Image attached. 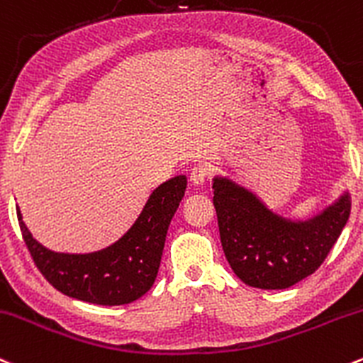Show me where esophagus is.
Returning <instances> with one entry per match:
<instances>
[{"label": "esophagus", "mask_w": 363, "mask_h": 363, "mask_svg": "<svg viewBox=\"0 0 363 363\" xmlns=\"http://www.w3.org/2000/svg\"><path fill=\"white\" fill-rule=\"evenodd\" d=\"M206 175H208V170H206V167H203V165L193 167V169H191V172H189L191 184L201 186L203 182L206 181Z\"/></svg>", "instance_id": "1"}]
</instances>
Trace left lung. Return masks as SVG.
<instances>
[{"mask_svg": "<svg viewBox=\"0 0 363 363\" xmlns=\"http://www.w3.org/2000/svg\"><path fill=\"white\" fill-rule=\"evenodd\" d=\"M213 205L227 262L245 284L286 289L328 258L352 210L348 193L305 222L267 210L255 194L224 177L213 179Z\"/></svg>", "mask_w": 363, "mask_h": 363, "instance_id": "obj_1", "label": "left lung"}]
</instances>
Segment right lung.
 I'll return each instance as SVG.
<instances>
[{"label":"right lung","instance_id":"right-lung-1","mask_svg":"<svg viewBox=\"0 0 363 363\" xmlns=\"http://www.w3.org/2000/svg\"><path fill=\"white\" fill-rule=\"evenodd\" d=\"M184 175L153 191L134 225L117 242L96 253L67 255L34 240L17 210L23 242L34 265L60 293L96 305H125L148 293L160 267L167 229L184 196Z\"/></svg>","mask_w":363,"mask_h":363}]
</instances>
